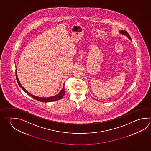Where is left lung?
Wrapping results in <instances>:
<instances>
[{"label":"left lung","instance_id":"obj_1","mask_svg":"<svg viewBox=\"0 0 151 151\" xmlns=\"http://www.w3.org/2000/svg\"><path fill=\"white\" fill-rule=\"evenodd\" d=\"M119 32H120V34L124 35H126V37H127L129 39V40H131V41H132V39H131V37H130V36L127 33L126 31H124V30H120V31H119Z\"/></svg>","mask_w":151,"mask_h":151}]
</instances>
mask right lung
Here are the masks:
<instances>
[{"label": "right lung", "mask_w": 151, "mask_h": 151, "mask_svg": "<svg viewBox=\"0 0 151 151\" xmlns=\"http://www.w3.org/2000/svg\"><path fill=\"white\" fill-rule=\"evenodd\" d=\"M16 77L17 81L18 82L19 86L21 87L22 90L24 91L25 92L27 93L28 95H29L30 96H31L33 98H34L35 100L37 101H39L41 102H52V101H55L58 100L59 99H60L61 98L64 96L65 93H66V91L65 89L64 86L63 87V89L60 91V92L58 93L57 95H55L53 96H51V97H49V98H41V97H39V96H37L34 95H32L31 93H29L28 91H27V90L24 88L22 85L21 83L19 81V78L17 76V70H16Z\"/></svg>", "instance_id": "right-lung-1"}]
</instances>
